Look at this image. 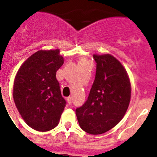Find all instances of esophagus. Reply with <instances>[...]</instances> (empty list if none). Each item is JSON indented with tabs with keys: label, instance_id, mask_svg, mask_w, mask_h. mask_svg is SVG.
Masks as SVG:
<instances>
[{
	"label": "esophagus",
	"instance_id": "34e87169",
	"mask_svg": "<svg viewBox=\"0 0 157 157\" xmlns=\"http://www.w3.org/2000/svg\"><path fill=\"white\" fill-rule=\"evenodd\" d=\"M67 103H68L69 105H71V103H72V98H71V97H68V98H67Z\"/></svg>",
	"mask_w": 157,
	"mask_h": 157
}]
</instances>
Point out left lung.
I'll return each instance as SVG.
<instances>
[{
  "mask_svg": "<svg viewBox=\"0 0 157 157\" xmlns=\"http://www.w3.org/2000/svg\"><path fill=\"white\" fill-rule=\"evenodd\" d=\"M97 70L88 99L75 110L79 126L90 134L109 131L126 114L131 86L125 67L111 54H94Z\"/></svg>",
  "mask_w": 157,
  "mask_h": 157,
  "instance_id": "obj_1",
  "label": "left lung"
}]
</instances>
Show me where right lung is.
<instances>
[{
  "label": "right lung",
  "mask_w": 157,
  "mask_h": 157,
  "mask_svg": "<svg viewBox=\"0 0 157 157\" xmlns=\"http://www.w3.org/2000/svg\"><path fill=\"white\" fill-rule=\"evenodd\" d=\"M63 63L59 48L39 50L24 61L16 75L15 105L27 125L37 131L55 128L66 106L56 78Z\"/></svg>",
  "instance_id": "add662e5"
}]
</instances>
